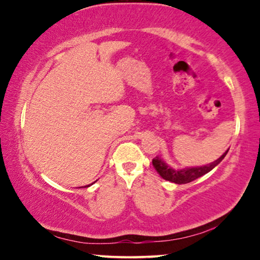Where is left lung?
<instances>
[{
    "mask_svg": "<svg viewBox=\"0 0 260 260\" xmlns=\"http://www.w3.org/2000/svg\"><path fill=\"white\" fill-rule=\"evenodd\" d=\"M227 150L221 157H219L216 161L209 163L207 166L202 167H193V168H184V169H174L172 167H169L165 161H162V158H159L158 156H156L155 158H152V166L157 170V173L161 175L163 179L170 182L177 183V184H183V183H189L191 181L199 179L205 174L211 172L213 168H215L220 162L222 161L225 157Z\"/></svg>",
    "mask_w": 260,
    "mask_h": 260,
    "instance_id": "8db88e82",
    "label": "left lung"
}]
</instances>
